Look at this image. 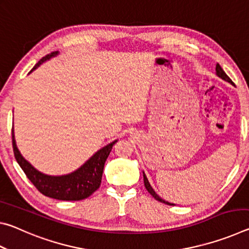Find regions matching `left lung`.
<instances>
[{"label": "left lung", "instance_id": "8db88e82", "mask_svg": "<svg viewBox=\"0 0 249 249\" xmlns=\"http://www.w3.org/2000/svg\"><path fill=\"white\" fill-rule=\"evenodd\" d=\"M216 75L218 78H221L222 80H224V81H226V82H229V83H231V84H234L233 83V81H231V80L229 78V75H227L225 72H224V70L222 69V67L220 66V65H216ZM142 176H144V183H145V188L147 189V191H148L151 196H154V199H156L157 201H159V202H162V203H165V204H168V205H176V204H174V203H170V202H168V201H166V200H163V199H161V197H160L157 193L155 192V190L153 189V187H151L150 185V183H149V181H148V179H147V177H146V175H145V172L142 171Z\"/></svg>", "mask_w": 249, "mask_h": 249}]
</instances>
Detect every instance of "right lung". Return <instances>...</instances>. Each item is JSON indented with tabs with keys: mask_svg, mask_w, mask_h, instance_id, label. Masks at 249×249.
Returning <instances> with one entry per match:
<instances>
[{
	"mask_svg": "<svg viewBox=\"0 0 249 249\" xmlns=\"http://www.w3.org/2000/svg\"><path fill=\"white\" fill-rule=\"evenodd\" d=\"M57 54H59V52H53L43 59H40L38 64H36L31 70V72L36 70L45 61L56 57ZM12 142H13V150L16 161L22 168L25 175L27 176V178L38 189L40 193L56 200L79 201L90 196L92 193L100 188L104 163L107 161L109 153H111L113 145L115 144L117 140L109 142V144L96 151L78 169L62 176H50L43 174V172L37 170L31 162H28L20 154L18 146H16L14 129L12 130Z\"/></svg>",
	"mask_w": 249,
	"mask_h": 249,
	"instance_id": "right-lung-1",
	"label": "right lung"
}]
</instances>
